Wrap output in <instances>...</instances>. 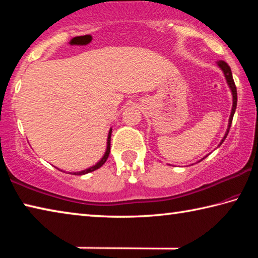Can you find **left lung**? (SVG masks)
Returning a JSON list of instances; mask_svg holds the SVG:
<instances>
[{
	"label": "left lung",
	"mask_w": 258,
	"mask_h": 258,
	"mask_svg": "<svg viewBox=\"0 0 258 258\" xmlns=\"http://www.w3.org/2000/svg\"><path fill=\"white\" fill-rule=\"evenodd\" d=\"M218 66L221 67L222 71H223L224 75H225V78H226V82H228V84L230 86L231 91H232V95H233V106H232V111H231V115H230V119H229V127H228V131H226V133L224 135L223 140H222V142L220 143V145H222V143L224 142L225 138L228 137V133L230 131V127H231V124H232V119H233V115H234V111H235V108H237V101H238V98H237V87H235V84H234V81H233V77H232V73H231V68L228 66V63L225 62V61L223 60H220L217 61ZM207 157V156H206ZM205 157V158H206ZM203 158V159H205Z\"/></svg>",
	"instance_id": "1"
}]
</instances>
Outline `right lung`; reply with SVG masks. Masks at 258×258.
<instances>
[{
	"label": "right lung",
	"mask_w": 258,
	"mask_h": 258,
	"mask_svg": "<svg viewBox=\"0 0 258 258\" xmlns=\"http://www.w3.org/2000/svg\"><path fill=\"white\" fill-rule=\"evenodd\" d=\"M110 138H111V130L109 131V134H108V140H107V150H106V154H104V156L102 157V159L100 160L99 163H97V164H95L94 166H92V167H90V168L85 169V171L77 172V173H71V174H74V175H84V174H87V173H90V172H93V171H95V169H98V168L101 167V166H102L104 163H106V160H107L108 156H109V152H110Z\"/></svg>",
	"instance_id": "1"
}]
</instances>
